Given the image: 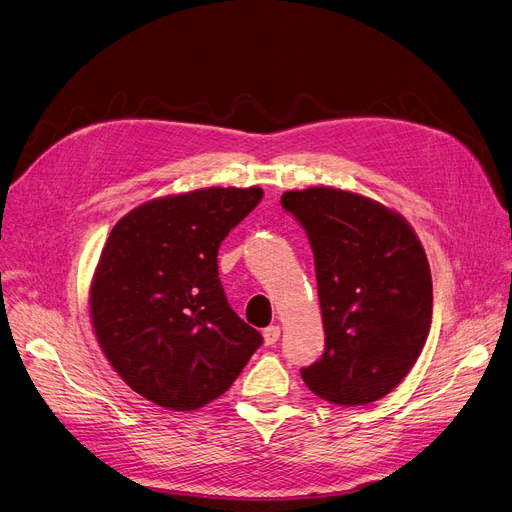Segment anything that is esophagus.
<instances>
[{
  "label": "esophagus",
  "instance_id": "1",
  "mask_svg": "<svg viewBox=\"0 0 512 512\" xmlns=\"http://www.w3.org/2000/svg\"><path fill=\"white\" fill-rule=\"evenodd\" d=\"M280 339V326L272 324L268 328H263V341L265 345H274Z\"/></svg>",
  "mask_w": 512,
  "mask_h": 512
}]
</instances>
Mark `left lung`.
<instances>
[{"label":"left lung","instance_id":"8db88e82","mask_svg":"<svg viewBox=\"0 0 512 512\" xmlns=\"http://www.w3.org/2000/svg\"><path fill=\"white\" fill-rule=\"evenodd\" d=\"M280 203L314 249L326 335L303 381L330 404H372L406 379L429 337L427 253L404 215L364 194L314 186L288 190Z\"/></svg>","mask_w":512,"mask_h":512}]
</instances>
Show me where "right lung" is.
Wrapping results in <instances>:
<instances>
[{
    "mask_svg": "<svg viewBox=\"0 0 512 512\" xmlns=\"http://www.w3.org/2000/svg\"><path fill=\"white\" fill-rule=\"evenodd\" d=\"M263 190L201 188L125 213L90 282L96 341L121 379L148 402L198 410L226 393L261 345L228 305L217 249Z\"/></svg>",
    "mask_w": 512,
    "mask_h": 512,
    "instance_id": "obj_1",
    "label": "right lung"
}]
</instances>
